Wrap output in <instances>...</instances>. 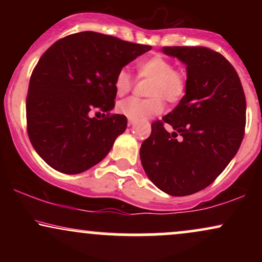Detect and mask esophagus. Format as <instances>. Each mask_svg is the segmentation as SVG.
<instances>
[{
  "label": "esophagus",
  "instance_id": "esophagus-1",
  "mask_svg": "<svg viewBox=\"0 0 262 262\" xmlns=\"http://www.w3.org/2000/svg\"><path fill=\"white\" fill-rule=\"evenodd\" d=\"M128 125L130 127V125H133V121H130V119H128Z\"/></svg>",
  "mask_w": 262,
  "mask_h": 262
}]
</instances>
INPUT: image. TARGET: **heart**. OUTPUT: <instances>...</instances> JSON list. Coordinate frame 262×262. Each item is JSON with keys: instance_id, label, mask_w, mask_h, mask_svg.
<instances>
[{"instance_id": "heart-1", "label": "heart", "mask_w": 262, "mask_h": 262, "mask_svg": "<svg viewBox=\"0 0 262 262\" xmlns=\"http://www.w3.org/2000/svg\"><path fill=\"white\" fill-rule=\"evenodd\" d=\"M138 76L140 79H151L148 95L150 98L141 100L129 97L117 104V111L130 121H145L160 114L164 111V101L177 103L182 100L187 89V79L181 70L173 68V62L164 55L156 54L137 62ZM135 79L127 68L118 71L114 79V90L118 96H123L132 90Z\"/></svg>"}]
</instances>
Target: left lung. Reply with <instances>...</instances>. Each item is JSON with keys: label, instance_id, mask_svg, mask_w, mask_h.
<instances>
[{"label": "left lung", "instance_id": "1", "mask_svg": "<svg viewBox=\"0 0 262 262\" xmlns=\"http://www.w3.org/2000/svg\"><path fill=\"white\" fill-rule=\"evenodd\" d=\"M162 52L186 65L187 89L179 106L151 124L140 160L156 187L188 196L209 186L235 156L245 133L246 100L235 69L222 54L206 47Z\"/></svg>", "mask_w": 262, "mask_h": 262}]
</instances>
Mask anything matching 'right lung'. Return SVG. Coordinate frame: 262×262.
Here are the masks:
<instances>
[{
    "instance_id": "right-lung-1",
    "label": "right lung",
    "mask_w": 262,
    "mask_h": 262,
    "mask_svg": "<svg viewBox=\"0 0 262 262\" xmlns=\"http://www.w3.org/2000/svg\"><path fill=\"white\" fill-rule=\"evenodd\" d=\"M150 49L102 33L80 32L59 39L40 56L27 95V133L49 166L75 175L106 158L127 128V117L111 113L116 75ZM93 109L104 112L101 120L88 116Z\"/></svg>"
}]
</instances>
